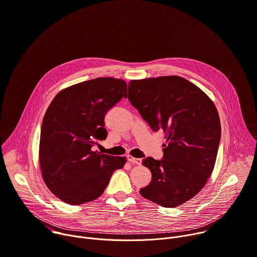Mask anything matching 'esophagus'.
<instances>
[{"label":"esophagus","mask_w":257,"mask_h":257,"mask_svg":"<svg viewBox=\"0 0 257 257\" xmlns=\"http://www.w3.org/2000/svg\"><path fill=\"white\" fill-rule=\"evenodd\" d=\"M127 160L133 164H141V159L140 158H135L131 155H128L127 156Z\"/></svg>","instance_id":"esophagus-1"}]
</instances>
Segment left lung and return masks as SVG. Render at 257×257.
Masks as SVG:
<instances>
[{"label": "left lung", "mask_w": 257, "mask_h": 257, "mask_svg": "<svg viewBox=\"0 0 257 257\" xmlns=\"http://www.w3.org/2000/svg\"><path fill=\"white\" fill-rule=\"evenodd\" d=\"M128 100L152 131L162 130L167 136L161 159L142 160L152 178L140 189L141 196L164 208L186 203L203 189L214 169L221 139L214 103L177 75L131 80Z\"/></svg>", "instance_id": "1"}]
</instances>
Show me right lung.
<instances>
[{
    "instance_id": "obj_1",
    "label": "right lung",
    "mask_w": 257,
    "mask_h": 257,
    "mask_svg": "<svg viewBox=\"0 0 257 257\" xmlns=\"http://www.w3.org/2000/svg\"><path fill=\"white\" fill-rule=\"evenodd\" d=\"M127 98L123 79L98 77L59 92L49 105L41 126L39 161L47 188L69 205L98 199L125 157L93 150L107 137L105 116Z\"/></svg>"
}]
</instances>
